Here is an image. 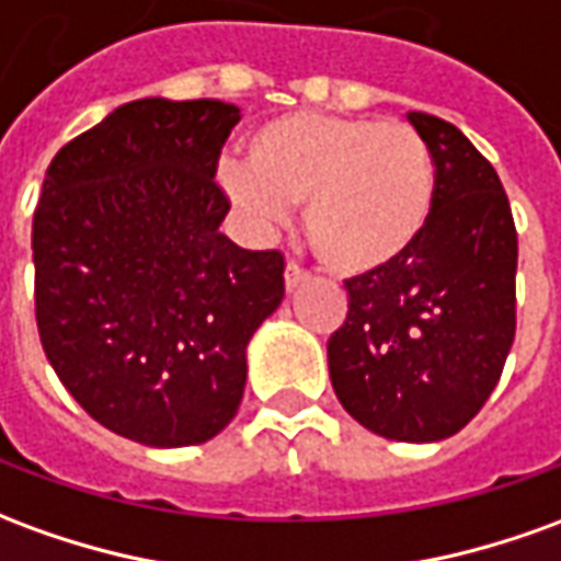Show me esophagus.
<instances>
[{
  "label": "esophagus",
  "mask_w": 561,
  "mask_h": 561,
  "mask_svg": "<svg viewBox=\"0 0 561 561\" xmlns=\"http://www.w3.org/2000/svg\"><path fill=\"white\" fill-rule=\"evenodd\" d=\"M304 282H309V273L300 264H294V261H288V267H285V288L288 291H297Z\"/></svg>",
  "instance_id": "34e87169"
}]
</instances>
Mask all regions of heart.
Here are the masks:
<instances>
[{
    "instance_id": "heart-1",
    "label": "heart",
    "mask_w": 561,
    "mask_h": 561,
    "mask_svg": "<svg viewBox=\"0 0 561 561\" xmlns=\"http://www.w3.org/2000/svg\"><path fill=\"white\" fill-rule=\"evenodd\" d=\"M245 163L227 160L221 185L254 225L304 206L312 252L343 276H367L413 252L437 206V167L407 121L294 112L245 139Z\"/></svg>"
}]
</instances>
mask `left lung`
I'll use <instances>...</instances> for the list:
<instances>
[{"label":"left lung","instance_id":"left-lung-1","mask_svg":"<svg viewBox=\"0 0 561 561\" xmlns=\"http://www.w3.org/2000/svg\"><path fill=\"white\" fill-rule=\"evenodd\" d=\"M407 117L437 167V206L407 257L346 279L328 367L364 428L431 444L465 428L499 386L516 336V225L499 172L465 133Z\"/></svg>","mask_w":561,"mask_h":561}]
</instances>
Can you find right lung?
Segmentation results:
<instances>
[{"instance_id":"obj_1","label":"right lung","mask_w":561,"mask_h":561,"mask_svg":"<svg viewBox=\"0 0 561 561\" xmlns=\"http://www.w3.org/2000/svg\"><path fill=\"white\" fill-rule=\"evenodd\" d=\"M240 108L133 100L54 154L33 215L35 324L90 416L145 446L213 440L237 416L245 346L285 297L279 249L218 230Z\"/></svg>"}]
</instances>
